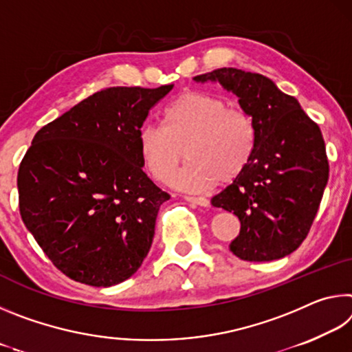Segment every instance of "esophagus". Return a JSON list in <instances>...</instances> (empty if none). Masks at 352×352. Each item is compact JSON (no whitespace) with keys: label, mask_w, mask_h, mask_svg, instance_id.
<instances>
[{"label":"esophagus","mask_w":352,"mask_h":352,"mask_svg":"<svg viewBox=\"0 0 352 352\" xmlns=\"http://www.w3.org/2000/svg\"><path fill=\"white\" fill-rule=\"evenodd\" d=\"M184 200L189 201V204L197 205V206H208L210 205V200L205 197H192V195H184Z\"/></svg>","instance_id":"1"}]
</instances>
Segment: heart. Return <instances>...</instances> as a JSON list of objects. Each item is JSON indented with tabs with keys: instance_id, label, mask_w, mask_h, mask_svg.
<instances>
[{
	"instance_id": "obj_1",
	"label": "heart",
	"mask_w": 352,
	"mask_h": 352,
	"mask_svg": "<svg viewBox=\"0 0 352 352\" xmlns=\"http://www.w3.org/2000/svg\"><path fill=\"white\" fill-rule=\"evenodd\" d=\"M256 144L253 118L230 107L223 96L205 91L180 94L163 110L162 129L147 126L138 133L141 162L160 183L170 180L184 152L189 163L174 183L189 192L239 178L252 163Z\"/></svg>"
}]
</instances>
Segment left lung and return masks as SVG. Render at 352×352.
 <instances>
[{
	"label": "left lung",
	"mask_w": 352,
	"mask_h": 352,
	"mask_svg": "<svg viewBox=\"0 0 352 352\" xmlns=\"http://www.w3.org/2000/svg\"><path fill=\"white\" fill-rule=\"evenodd\" d=\"M195 80H217L233 91L258 132L247 170L211 200L212 206L241 220V233L230 252L252 262L284 258L311 231L329 178L318 124L294 96L279 91L262 74L219 68L195 76Z\"/></svg>",
	"instance_id": "left-lung-1"
}]
</instances>
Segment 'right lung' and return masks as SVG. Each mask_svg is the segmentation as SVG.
Here are the masks:
<instances>
[{
	"mask_svg": "<svg viewBox=\"0 0 352 352\" xmlns=\"http://www.w3.org/2000/svg\"><path fill=\"white\" fill-rule=\"evenodd\" d=\"M174 83L110 87L35 133L19 169L23 222L58 270L110 287L140 269L170 195L144 172L138 133Z\"/></svg>",
	"mask_w": 352,
	"mask_h": 352,
	"instance_id": "obj_1",
	"label": "right lung"
}]
</instances>
